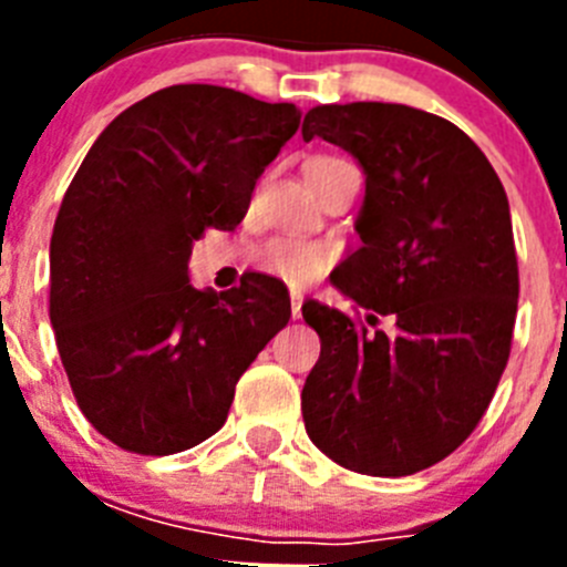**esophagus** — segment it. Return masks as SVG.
<instances>
[{
    "instance_id": "1",
    "label": "esophagus",
    "mask_w": 567,
    "mask_h": 567,
    "mask_svg": "<svg viewBox=\"0 0 567 567\" xmlns=\"http://www.w3.org/2000/svg\"><path fill=\"white\" fill-rule=\"evenodd\" d=\"M289 300H292V318L298 320L300 318V307H303V295L292 292V295H289Z\"/></svg>"
}]
</instances>
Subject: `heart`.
<instances>
[{"label": "heart", "instance_id": "heart-1", "mask_svg": "<svg viewBox=\"0 0 567 567\" xmlns=\"http://www.w3.org/2000/svg\"><path fill=\"white\" fill-rule=\"evenodd\" d=\"M338 162L340 158H315V162H309L307 173H315V169H323ZM332 264L334 249L323 244V240L269 238L255 249V267L260 272L284 280L289 287H309L318 278H323Z\"/></svg>", "mask_w": 567, "mask_h": 567}]
</instances>
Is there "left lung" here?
Wrapping results in <instances>:
<instances>
[{"label":"left lung","instance_id":"left-lung-1","mask_svg":"<svg viewBox=\"0 0 567 567\" xmlns=\"http://www.w3.org/2000/svg\"><path fill=\"white\" fill-rule=\"evenodd\" d=\"M300 133L349 150L365 173L363 244L332 275L354 315L303 303L320 338L300 394L307 434L343 468L405 477L465 443L508 363L519 298L508 198L483 150L425 110L323 104Z\"/></svg>","mask_w":567,"mask_h":567}]
</instances>
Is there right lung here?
<instances>
[{"label":"right lung","instance_id":"1","mask_svg":"<svg viewBox=\"0 0 567 567\" xmlns=\"http://www.w3.org/2000/svg\"><path fill=\"white\" fill-rule=\"evenodd\" d=\"M298 124L295 104L173 84L115 115L73 175L50 238V323L79 409L124 452L213 437L289 323L280 280L247 275L215 295L187 264L207 229L238 227Z\"/></svg>","mask_w":567,"mask_h":567}]
</instances>
